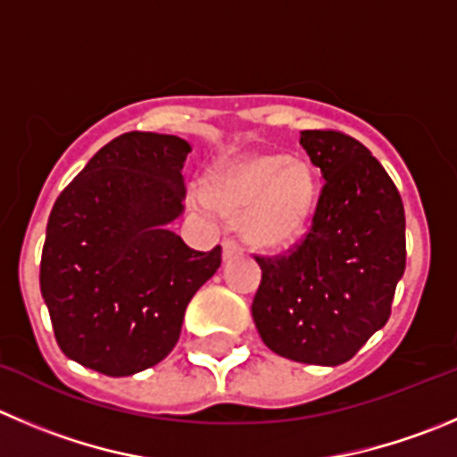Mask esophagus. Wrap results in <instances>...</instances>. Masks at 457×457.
I'll list each match as a JSON object with an SVG mask.
<instances>
[{
    "instance_id": "esophagus-1",
    "label": "esophagus",
    "mask_w": 457,
    "mask_h": 457,
    "mask_svg": "<svg viewBox=\"0 0 457 457\" xmlns=\"http://www.w3.org/2000/svg\"><path fill=\"white\" fill-rule=\"evenodd\" d=\"M242 253V245L237 240H233V237H226L224 240V260H231V258H237V255Z\"/></svg>"
}]
</instances>
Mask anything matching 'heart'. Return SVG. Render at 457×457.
<instances>
[{
  "instance_id": "obj_1",
  "label": "heart",
  "mask_w": 457,
  "mask_h": 457,
  "mask_svg": "<svg viewBox=\"0 0 457 457\" xmlns=\"http://www.w3.org/2000/svg\"><path fill=\"white\" fill-rule=\"evenodd\" d=\"M316 179L307 163L282 154H255L220 168L208 181L202 206L240 220L242 236L262 249L294 245L312 220Z\"/></svg>"
}]
</instances>
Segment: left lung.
I'll list each match as a JSON object with an SVG mask.
<instances>
[{"label":"left lung","mask_w":457,"mask_h":457,"mask_svg":"<svg viewBox=\"0 0 457 457\" xmlns=\"http://www.w3.org/2000/svg\"><path fill=\"white\" fill-rule=\"evenodd\" d=\"M301 145L323 188L298 245L255 255L262 280L251 314L276 354L341 366L388 323L406 269V217L397 186L363 143L305 129Z\"/></svg>","instance_id":"obj_1"}]
</instances>
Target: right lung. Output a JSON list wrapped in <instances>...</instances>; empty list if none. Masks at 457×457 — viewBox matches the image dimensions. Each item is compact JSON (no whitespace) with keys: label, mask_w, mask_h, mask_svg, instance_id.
<instances>
[{"label":"right lung","mask_w":457,"mask_h":457,"mask_svg":"<svg viewBox=\"0 0 457 457\" xmlns=\"http://www.w3.org/2000/svg\"><path fill=\"white\" fill-rule=\"evenodd\" d=\"M188 141L125 132L58 195L40 289L60 350L107 377L163 361L186 307L220 269L221 246L195 251L168 228L184 211Z\"/></svg>","instance_id":"obj_1"}]
</instances>
